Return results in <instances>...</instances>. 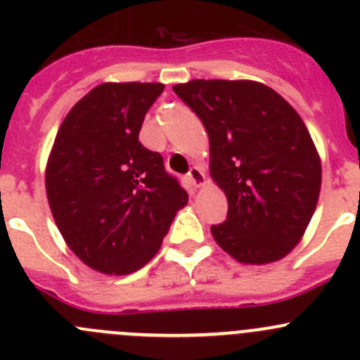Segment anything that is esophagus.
Masks as SVG:
<instances>
[{
  "label": "esophagus",
  "mask_w": 360,
  "mask_h": 360,
  "mask_svg": "<svg viewBox=\"0 0 360 360\" xmlns=\"http://www.w3.org/2000/svg\"><path fill=\"white\" fill-rule=\"evenodd\" d=\"M188 179L195 188H202L205 184V174L200 167H191L190 172H188Z\"/></svg>",
  "instance_id": "esophagus-1"
}]
</instances>
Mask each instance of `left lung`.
Masks as SVG:
<instances>
[{
    "label": "left lung",
    "mask_w": 360,
    "mask_h": 360,
    "mask_svg": "<svg viewBox=\"0 0 360 360\" xmlns=\"http://www.w3.org/2000/svg\"><path fill=\"white\" fill-rule=\"evenodd\" d=\"M197 112L210 144V177L228 217L210 226L224 252L244 264L282 259L300 244L322 183L319 151L291 104L252 79H191L172 86Z\"/></svg>",
    "instance_id": "left-lung-1"
}]
</instances>
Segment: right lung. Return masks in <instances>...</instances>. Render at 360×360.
I'll return each instance as SVG.
<instances>
[{
  "mask_svg": "<svg viewBox=\"0 0 360 360\" xmlns=\"http://www.w3.org/2000/svg\"><path fill=\"white\" fill-rule=\"evenodd\" d=\"M163 83H101L60 123L45 170L46 198L68 248L92 270L129 275L162 245L188 193L139 130Z\"/></svg>",
  "mask_w": 360,
  "mask_h": 360,
  "instance_id": "right-lung-1",
  "label": "right lung"
}]
</instances>
